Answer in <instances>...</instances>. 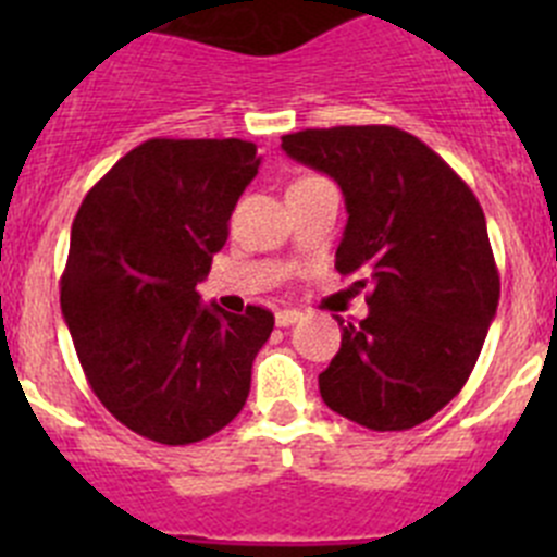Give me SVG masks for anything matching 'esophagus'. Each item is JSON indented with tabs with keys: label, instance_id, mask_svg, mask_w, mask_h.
Returning a JSON list of instances; mask_svg holds the SVG:
<instances>
[{
	"label": "esophagus",
	"instance_id": "obj_1",
	"mask_svg": "<svg viewBox=\"0 0 557 557\" xmlns=\"http://www.w3.org/2000/svg\"><path fill=\"white\" fill-rule=\"evenodd\" d=\"M304 314L298 312V309H278V312H275V326H282V329L295 326Z\"/></svg>",
	"mask_w": 557,
	"mask_h": 557
}]
</instances>
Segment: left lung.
I'll list each match as a JSON object with an SVG mask.
<instances>
[{
    "mask_svg": "<svg viewBox=\"0 0 557 557\" xmlns=\"http://www.w3.org/2000/svg\"><path fill=\"white\" fill-rule=\"evenodd\" d=\"M289 159L337 181L348 223L334 268L368 289V318L343 326L318 376L334 412L376 432L444 410L476 366L499 273L474 191L435 150L391 125L282 136Z\"/></svg>",
    "mask_w": 557,
    "mask_h": 557,
    "instance_id": "obj_1",
    "label": "left lung"
}]
</instances>
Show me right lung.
Segmentation results:
<instances>
[{
    "mask_svg": "<svg viewBox=\"0 0 557 557\" xmlns=\"http://www.w3.org/2000/svg\"><path fill=\"white\" fill-rule=\"evenodd\" d=\"M262 159L243 139H150L91 186L72 223L61 309L88 385L156 444H198L231 424L273 312L206 307L211 256Z\"/></svg>",
    "mask_w": 557,
    "mask_h": 557,
    "instance_id": "1",
    "label": "right lung"
}]
</instances>
